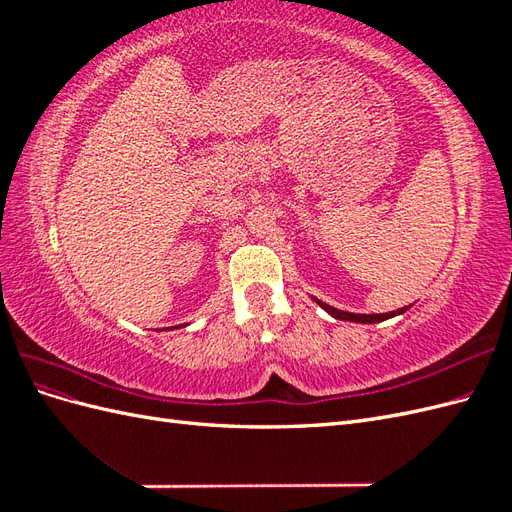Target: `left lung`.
Wrapping results in <instances>:
<instances>
[{
  "label": "left lung",
  "instance_id": "1",
  "mask_svg": "<svg viewBox=\"0 0 512 512\" xmlns=\"http://www.w3.org/2000/svg\"><path fill=\"white\" fill-rule=\"evenodd\" d=\"M327 309H329V305H327ZM406 309L408 307H401V309H397V312H391V314H348V312H337V309L331 307V314L335 318H344V320H352V322H380V320H386L395 314H404Z\"/></svg>",
  "mask_w": 512,
  "mask_h": 512
}]
</instances>
